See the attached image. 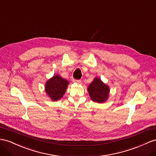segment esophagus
Here are the masks:
<instances>
[{
  "label": "esophagus",
  "instance_id": "obj_1",
  "mask_svg": "<svg viewBox=\"0 0 156 156\" xmlns=\"http://www.w3.org/2000/svg\"><path fill=\"white\" fill-rule=\"evenodd\" d=\"M74 82H76L77 83H78V84H81L82 83V81L80 80H74Z\"/></svg>",
  "mask_w": 156,
  "mask_h": 156
}]
</instances>
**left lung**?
<instances>
[{
  "label": "left lung",
  "instance_id": "1",
  "mask_svg": "<svg viewBox=\"0 0 156 156\" xmlns=\"http://www.w3.org/2000/svg\"><path fill=\"white\" fill-rule=\"evenodd\" d=\"M87 90L91 100L97 103L105 102L109 97V87L99 78H95L89 86Z\"/></svg>",
  "mask_w": 156,
  "mask_h": 156
}]
</instances>
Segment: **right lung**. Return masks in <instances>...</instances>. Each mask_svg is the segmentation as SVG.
Returning <instances> with one entry per match:
<instances>
[{
	"mask_svg": "<svg viewBox=\"0 0 156 156\" xmlns=\"http://www.w3.org/2000/svg\"><path fill=\"white\" fill-rule=\"evenodd\" d=\"M69 82L59 75H55L45 83V91L52 101H57L62 98Z\"/></svg>",
	"mask_w": 156,
	"mask_h": 156,
	"instance_id": "obj_1",
	"label": "right lung"
}]
</instances>
